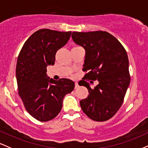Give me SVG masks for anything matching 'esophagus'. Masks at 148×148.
I'll return each instance as SVG.
<instances>
[{
  "mask_svg": "<svg viewBox=\"0 0 148 148\" xmlns=\"http://www.w3.org/2000/svg\"><path fill=\"white\" fill-rule=\"evenodd\" d=\"M78 83H77V82H75V88H77L78 87Z\"/></svg>",
  "mask_w": 148,
  "mask_h": 148,
  "instance_id": "esophagus-1",
  "label": "esophagus"
}]
</instances>
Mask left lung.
Masks as SVG:
<instances>
[{
	"instance_id": "left-lung-1",
	"label": "left lung",
	"mask_w": 148,
	"mask_h": 148,
	"mask_svg": "<svg viewBox=\"0 0 148 148\" xmlns=\"http://www.w3.org/2000/svg\"><path fill=\"white\" fill-rule=\"evenodd\" d=\"M72 38L85 49L82 71L88 73L83 79L99 81L92 89L81 80L80 86L89 93L79 102L81 108L92 120L104 122L120 108L130 83L127 53L118 40L106 31L73 32Z\"/></svg>"
}]
</instances>
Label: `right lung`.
<instances>
[{"label": "right lung", "instance_id": "add662e5", "mask_svg": "<svg viewBox=\"0 0 148 148\" xmlns=\"http://www.w3.org/2000/svg\"><path fill=\"white\" fill-rule=\"evenodd\" d=\"M71 31L43 29L28 38L17 58L18 93L26 111L38 121L47 122L60 112L63 99L74 89L69 79L47 77V66L54 65L56 53L68 42Z\"/></svg>", "mask_w": 148, "mask_h": 148}]
</instances>
